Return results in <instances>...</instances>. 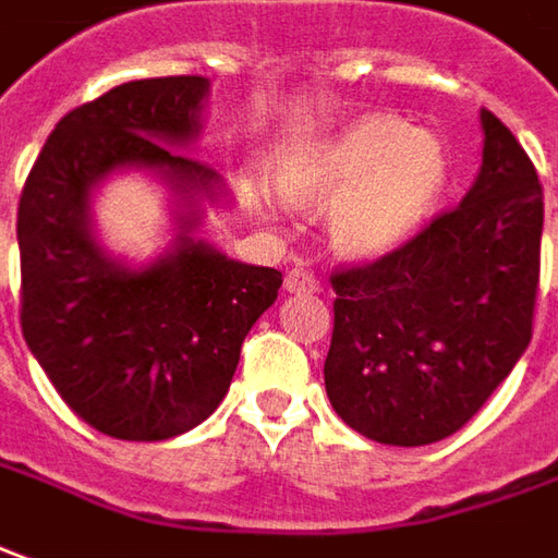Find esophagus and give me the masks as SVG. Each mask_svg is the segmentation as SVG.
Instances as JSON below:
<instances>
[{"label": "esophagus", "instance_id": "obj_1", "mask_svg": "<svg viewBox=\"0 0 558 558\" xmlns=\"http://www.w3.org/2000/svg\"><path fill=\"white\" fill-rule=\"evenodd\" d=\"M283 287H287V293H302V290H314L317 278L311 271H305V268H293V271H287Z\"/></svg>", "mask_w": 558, "mask_h": 558}]
</instances>
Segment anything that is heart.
Segmentation results:
<instances>
[{"label":"heart","instance_id":"heart-1","mask_svg":"<svg viewBox=\"0 0 558 558\" xmlns=\"http://www.w3.org/2000/svg\"><path fill=\"white\" fill-rule=\"evenodd\" d=\"M452 158L434 131L393 116H363L283 151L280 198L327 210L329 244L351 259H378L427 222L446 198Z\"/></svg>","mask_w":558,"mask_h":558}]
</instances>
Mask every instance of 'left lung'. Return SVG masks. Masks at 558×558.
Returning <instances> with one entry per match:
<instances>
[{"instance_id": "8db88e82", "label": "left lung", "mask_w": 558, "mask_h": 558, "mask_svg": "<svg viewBox=\"0 0 558 558\" xmlns=\"http://www.w3.org/2000/svg\"><path fill=\"white\" fill-rule=\"evenodd\" d=\"M464 201L403 247L332 278L324 381L348 427L385 446L452 437L532 342L544 192L519 140L480 109Z\"/></svg>"}]
</instances>
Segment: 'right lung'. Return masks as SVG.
Masks as SVG:
<instances>
[{
    "label": "right lung",
    "mask_w": 558,
    "mask_h": 558,
    "mask_svg": "<svg viewBox=\"0 0 558 558\" xmlns=\"http://www.w3.org/2000/svg\"><path fill=\"white\" fill-rule=\"evenodd\" d=\"M210 78H140L72 109L41 146L17 207L21 327L66 407L100 434L180 437L229 393L250 327L278 299V268L229 259L198 231L229 192L185 155ZM119 172L166 185L174 241L149 264L116 257L93 198Z\"/></svg>",
    "instance_id": "right-lung-1"
}]
</instances>
